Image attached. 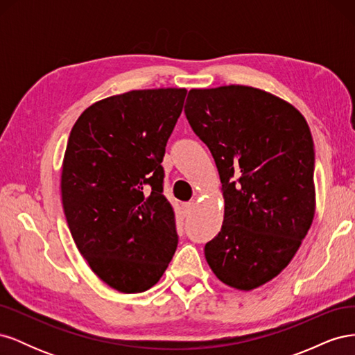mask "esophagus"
Listing matches in <instances>:
<instances>
[{"mask_svg": "<svg viewBox=\"0 0 355 355\" xmlns=\"http://www.w3.org/2000/svg\"><path fill=\"white\" fill-rule=\"evenodd\" d=\"M196 204H197L196 200H191V201H188V202L182 204V210H184L185 216H188V214L192 213V210H194V207H196Z\"/></svg>", "mask_w": 355, "mask_h": 355, "instance_id": "1", "label": "esophagus"}]
</instances>
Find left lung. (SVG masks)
Returning a JSON list of instances; mask_svg holds the SVG:
<instances>
[{"mask_svg": "<svg viewBox=\"0 0 355 355\" xmlns=\"http://www.w3.org/2000/svg\"><path fill=\"white\" fill-rule=\"evenodd\" d=\"M185 115L210 149L225 198L207 263L234 288L259 287L293 259L314 219L309 127L295 106L249 85L192 89Z\"/></svg>", "mask_w": 355, "mask_h": 355, "instance_id": "obj_1", "label": "left lung"}]
</instances>
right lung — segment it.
Returning <instances> with one entry per match:
<instances>
[{
  "label": "right lung",
  "instance_id": "obj_1",
  "mask_svg": "<svg viewBox=\"0 0 355 355\" xmlns=\"http://www.w3.org/2000/svg\"><path fill=\"white\" fill-rule=\"evenodd\" d=\"M185 89L132 90L93 103L73 124L62 166V204L80 253L103 283L141 293L178 247L161 163Z\"/></svg>",
  "mask_w": 355,
  "mask_h": 355
}]
</instances>
